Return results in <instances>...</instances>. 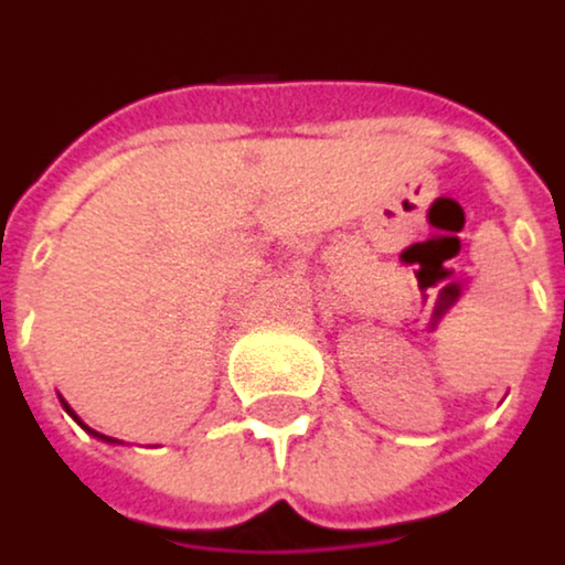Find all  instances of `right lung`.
<instances>
[{
    "label": "right lung",
    "instance_id": "add662e5",
    "mask_svg": "<svg viewBox=\"0 0 565 565\" xmlns=\"http://www.w3.org/2000/svg\"><path fill=\"white\" fill-rule=\"evenodd\" d=\"M58 401H62V397H58ZM62 407H65V414H68V417H75V411H72V407H68L65 401H62ZM75 420H78V417H75ZM78 424H82V420H78ZM82 427H85V424H82ZM85 430H88L92 437H98V440H105V444H118L115 437H105V434H98V430H92V427H85Z\"/></svg>",
    "mask_w": 565,
    "mask_h": 565
}]
</instances>
